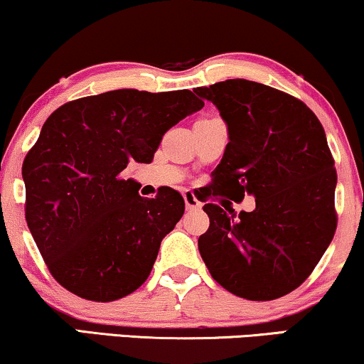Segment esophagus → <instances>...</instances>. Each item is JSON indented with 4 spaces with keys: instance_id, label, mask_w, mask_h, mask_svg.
Wrapping results in <instances>:
<instances>
[{
    "instance_id": "obj_1",
    "label": "esophagus",
    "mask_w": 364,
    "mask_h": 364,
    "mask_svg": "<svg viewBox=\"0 0 364 364\" xmlns=\"http://www.w3.org/2000/svg\"><path fill=\"white\" fill-rule=\"evenodd\" d=\"M183 198H185V205H186V210H200L201 208V203L200 200L193 195V191L190 190H185L183 191Z\"/></svg>"
}]
</instances>
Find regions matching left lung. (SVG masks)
<instances>
[{"label": "left lung", "mask_w": 364, "mask_h": 364, "mask_svg": "<svg viewBox=\"0 0 364 364\" xmlns=\"http://www.w3.org/2000/svg\"><path fill=\"white\" fill-rule=\"evenodd\" d=\"M195 92L228 127L230 142L211 173L213 196H255V210L238 216L203 206L210 228L198 238L201 259L238 297H282L309 277L338 225V174L324 129L302 100L257 82L232 79Z\"/></svg>", "instance_id": "left-lung-1"}]
</instances>
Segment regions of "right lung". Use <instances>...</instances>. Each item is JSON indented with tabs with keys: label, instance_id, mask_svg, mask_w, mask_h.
Here are the masks:
<instances>
[{
	"label": "right lung",
	"instance_id": "right-lung-1",
	"mask_svg": "<svg viewBox=\"0 0 364 364\" xmlns=\"http://www.w3.org/2000/svg\"><path fill=\"white\" fill-rule=\"evenodd\" d=\"M203 105L191 90L121 89L63 104L45 121L23 161L25 216L67 291L110 302L146 282L185 200L168 186L142 198L124 169L151 163L164 132Z\"/></svg>",
	"mask_w": 364,
	"mask_h": 364
}]
</instances>
